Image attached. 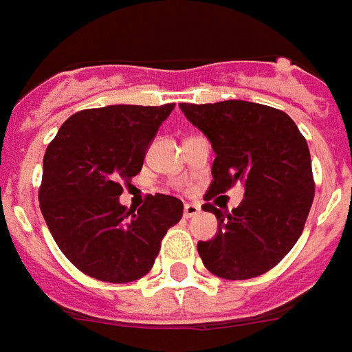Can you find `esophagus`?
<instances>
[{"label": "esophagus", "mask_w": 352, "mask_h": 352, "mask_svg": "<svg viewBox=\"0 0 352 352\" xmlns=\"http://www.w3.org/2000/svg\"><path fill=\"white\" fill-rule=\"evenodd\" d=\"M199 212H201V206H199V204L188 203L186 206H184V216H186V218H193V216H197Z\"/></svg>", "instance_id": "obj_1"}]
</instances>
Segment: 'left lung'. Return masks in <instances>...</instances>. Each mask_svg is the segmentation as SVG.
<instances>
[{"label": "left lung", "mask_w": 352, "mask_h": 352, "mask_svg": "<svg viewBox=\"0 0 352 352\" xmlns=\"http://www.w3.org/2000/svg\"><path fill=\"white\" fill-rule=\"evenodd\" d=\"M180 108L216 153L206 201L236 182L244 186L243 203L231 214L203 206L218 218L216 235L197 244L204 267L229 280L267 273L298 243L313 204L307 142L284 111L263 104L226 100Z\"/></svg>", "instance_id": "left-lung-1"}]
</instances>
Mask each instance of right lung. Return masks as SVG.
I'll use <instances>...</instances> for the list:
<instances>
[{
  "instance_id": "obj_1",
  "label": "right lung",
  "mask_w": 352,
  "mask_h": 352,
  "mask_svg": "<svg viewBox=\"0 0 352 352\" xmlns=\"http://www.w3.org/2000/svg\"><path fill=\"white\" fill-rule=\"evenodd\" d=\"M174 104L77 111L62 124L43 157L39 206L62 254L85 275L132 283L149 273L166 231L184 204L148 195L134 212L119 203L123 184L142 170L149 144Z\"/></svg>"
}]
</instances>
